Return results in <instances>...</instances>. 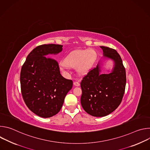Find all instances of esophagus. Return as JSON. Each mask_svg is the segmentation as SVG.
Listing matches in <instances>:
<instances>
[{
	"mask_svg": "<svg viewBox=\"0 0 150 150\" xmlns=\"http://www.w3.org/2000/svg\"><path fill=\"white\" fill-rule=\"evenodd\" d=\"M74 84L75 85V86H79L80 83L78 81H75L74 82Z\"/></svg>",
	"mask_w": 150,
	"mask_h": 150,
	"instance_id": "34e87169",
	"label": "esophagus"
}]
</instances>
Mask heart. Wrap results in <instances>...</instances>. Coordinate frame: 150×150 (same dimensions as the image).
<instances>
[{"mask_svg": "<svg viewBox=\"0 0 150 150\" xmlns=\"http://www.w3.org/2000/svg\"><path fill=\"white\" fill-rule=\"evenodd\" d=\"M97 59V54L93 50L79 49L71 52L61 63L63 70L69 68H76L81 75H86L92 68Z\"/></svg>", "mask_w": 150, "mask_h": 150, "instance_id": "1", "label": "heart"}]
</instances>
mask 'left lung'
<instances>
[{"mask_svg": "<svg viewBox=\"0 0 150 150\" xmlns=\"http://www.w3.org/2000/svg\"><path fill=\"white\" fill-rule=\"evenodd\" d=\"M104 56L114 60L115 65L108 74H100L98 65L91 69L81 82V103L87 113L96 117L109 115L120 105L125 90L126 71L122 60L113 49L100 46Z\"/></svg>", "mask_w": 150, "mask_h": 150, "instance_id": "obj_1", "label": "left lung"}]
</instances>
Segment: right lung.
<instances>
[{"label":"right lung","instance_id":"1","mask_svg":"<svg viewBox=\"0 0 150 150\" xmlns=\"http://www.w3.org/2000/svg\"><path fill=\"white\" fill-rule=\"evenodd\" d=\"M62 45H42L28 55L20 74L21 93L28 108L41 117H50L61 109L73 81L63 77L59 63L49 54L62 50Z\"/></svg>","mask_w":150,"mask_h":150}]
</instances>
